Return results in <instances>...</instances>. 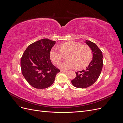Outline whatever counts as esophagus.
<instances>
[{"label":"esophagus","mask_w":123,"mask_h":123,"mask_svg":"<svg viewBox=\"0 0 123 123\" xmlns=\"http://www.w3.org/2000/svg\"><path fill=\"white\" fill-rule=\"evenodd\" d=\"M61 71L62 72H64V73H68V71H64V70H61Z\"/></svg>","instance_id":"34e87169"}]
</instances>
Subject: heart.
<instances>
[{"label":"heart","instance_id":"heart-1","mask_svg":"<svg viewBox=\"0 0 123 123\" xmlns=\"http://www.w3.org/2000/svg\"><path fill=\"white\" fill-rule=\"evenodd\" d=\"M59 51L53 48L50 52V57L54 64H57L63 58V55L66 56L67 61L59 63L58 67L62 69L68 70L76 67L80 70L86 67L92 58V52L90 48L76 42H68L59 46Z\"/></svg>","mask_w":123,"mask_h":123}]
</instances>
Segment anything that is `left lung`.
<instances>
[{"mask_svg":"<svg viewBox=\"0 0 123 123\" xmlns=\"http://www.w3.org/2000/svg\"><path fill=\"white\" fill-rule=\"evenodd\" d=\"M85 43L92 51V60L85 70L76 73V77L71 80L74 87L86 88L91 86L97 80L102 72L103 65V54L97 45L90 40H86Z\"/></svg>","mask_w":123,"mask_h":123,"instance_id":"left-lung-1","label":"left lung"}]
</instances>
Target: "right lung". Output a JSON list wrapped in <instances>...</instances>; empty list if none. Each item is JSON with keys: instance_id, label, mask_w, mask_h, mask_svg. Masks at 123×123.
I'll return each instance as SVG.
<instances>
[{"instance_id": "obj_1", "label": "right lung", "mask_w": 123, "mask_h": 123, "mask_svg": "<svg viewBox=\"0 0 123 123\" xmlns=\"http://www.w3.org/2000/svg\"><path fill=\"white\" fill-rule=\"evenodd\" d=\"M55 41L44 38L30 44L22 56L23 75L29 84L36 89H45L53 84L60 70L52 64L50 52Z\"/></svg>"}]
</instances>
